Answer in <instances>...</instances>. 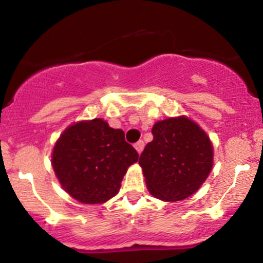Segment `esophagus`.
Wrapping results in <instances>:
<instances>
[{"mask_svg": "<svg viewBox=\"0 0 263 263\" xmlns=\"http://www.w3.org/2000/svg\"><path fill=\"white\" fill-rule=\"evenodd\" d=\"M135 148L138 152V155H141L142 151H143V148H144V142L143 141H138L137 143L135 144Z\"/></svg>", "mask_w": 263, "mask_h": 263, "instance_id": "obj_1", "label": "esophagus"}]
</instances>
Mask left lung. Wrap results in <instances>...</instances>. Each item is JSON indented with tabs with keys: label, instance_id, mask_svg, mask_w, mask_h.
<instances>
[{
	"label": "left lung",
	"instance_id": "8db88e82",
	"mask_svg": "<svg viewBox=\"0 0 263 263\" xmlns=\"http://www.w3.org/2000/svg\"><path fill=\"white\" fill-rule=\"evenodd\" d=\"M152 135L138 161L151 194L165 201L194 194L213 168L209 137L184 116L156 122Z\"/></svg>",
	"mask_w": 263,
	"mask_h": 263
}]
</instances>
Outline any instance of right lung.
Returning <instances> with one entry per match:
<instances>
[{
    "label": "right lung",
    "instance_id": "add662e5",
    "mask_svg": "<svg viewBox=\"0 0 263 263\" xmlns=\"http://www.w3.org/2000/svg\"><path fill=\"white\" fill-rule=\"evenodd\" d=\"M138 153L122 129L93 119L69 126L57 141L52 165L69 195L84 204H101L119 193Z\"/></svg>",
    "mask_w": 263,
    "mask_h": 263
}]
</instances>
